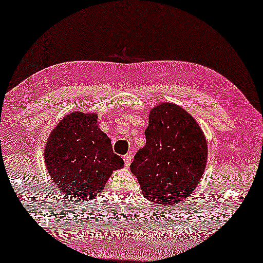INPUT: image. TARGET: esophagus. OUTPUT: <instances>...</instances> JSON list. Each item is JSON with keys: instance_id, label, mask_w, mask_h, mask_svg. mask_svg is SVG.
I'll use <instances>...</instances> for the list:
<instances>
[{"instance_id": "obj_1", "label": "esophagus", "mask_w": 263, "mask_h": 263, "mask_svg": "<svg viewBox=\"0 0 263 263\" xmlns=\"http://www.w3.org/2000/svg\"><path fill=\"white\" fill-rule=\"evenodd\" d=\"M132 158H133V157H132L130 154H126V155L124 156V163H125L126 167H129V166H130Z\"/></svg>"}]
</instances>
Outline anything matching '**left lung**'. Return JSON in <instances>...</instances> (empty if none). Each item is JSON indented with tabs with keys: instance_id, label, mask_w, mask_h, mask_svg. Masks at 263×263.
<instances>
[{
	"instance_id": "obj_1",
	"label": "left lung",
	"mask_w": 263,
	"mask_h": 263,
	"mask_svg": "<svg viewBox=\"0 0 263 263\" xmlns=\"http://www.w3.org/2000/svg\"><path fill=\"white\" fill-rule=\"evenodd\" d=\"M146 144L130 165L148 201L168 206L184 201L200 182L208 144L196 120L182 107L165 102L149 112Z\"/></svg>"
}]
</instances>
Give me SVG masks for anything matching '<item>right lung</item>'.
Segmentation results:
<instances>
[{
    "mask_svg": "<svg viewBox=\"0 0 263 263\" xmlns=\"http://www.w3.org/2000/svg\"><path fill=\"white\" fill-rule=\"evenodd\" d=\"M97 119V114L67 115L51 132L44 149L49 175L61 193L73 201L97 196L112 171L124 166Z\"/></svg>",
    "mask_w": 263,
    "mask_h": 263,
    "instance_id": "right-lung-1",
    "label": "right lung"
}]
</instances>
